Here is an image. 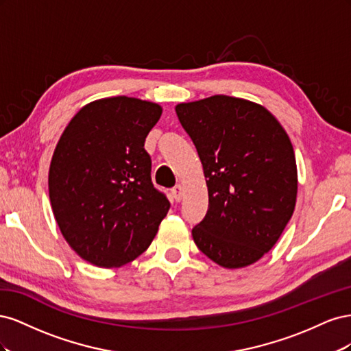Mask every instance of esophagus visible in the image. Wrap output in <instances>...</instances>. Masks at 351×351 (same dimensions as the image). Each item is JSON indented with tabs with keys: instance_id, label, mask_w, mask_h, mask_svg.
I'll return each instance as SVG.
<instances>
[{
	"instance_id": "obj_1",
	"label": "esophagus",
	"mask_w": 351,
	"mask_h": 351,
	"mask_svg": "<svg viewBox=\"0 0 351 351\" xmlns=\"http://www.w3.org/2000/svg\"><path fill=\"white\" fill-rule=\"evenodd\" d=\"M171 193H173L174 200H176V202H180V200H182V197H183V187L180 186V184H177V186L171 190Z\"/></svg>"
}]
</instances>
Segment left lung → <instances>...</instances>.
<instances>
[{
    "label": "left lung",
    "mask_w": 351,
    "mask_h": 351,
    "mask_svg": "<svg viewBox=\"0 0 351 351\" xmlns=\"http://www.w3.org/2000/svg\"><path fill=\"white\" fill-rule=\"evenodd\" d=\"M176 112L208 186L206 217L192 230L196 246L222 268L249 267L274 247L294 212L290 137L263 105L227 95L177 104Z\"/></svg>",
    "instance_id": "left-lung-1"
}]
</instances>
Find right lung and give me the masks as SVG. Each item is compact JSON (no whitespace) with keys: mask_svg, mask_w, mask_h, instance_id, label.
<instances>
[{"mask_svg":"<svg viewBox=\"0 0 351 351\" xmlns=\"http://www.w3.org/2000/svg\"><path fill=\"white\" fill-rule=\"evenodd\" d=\"M161 114V105L139 98L92 101L70 120L52 154V212L69 246L95 267L134 261L168 214L143 147Z\"/></svg>","mask_w":351,"mask_h":351,"instance_id":"right-lung-1","label":"right lung"}]
</instances>
